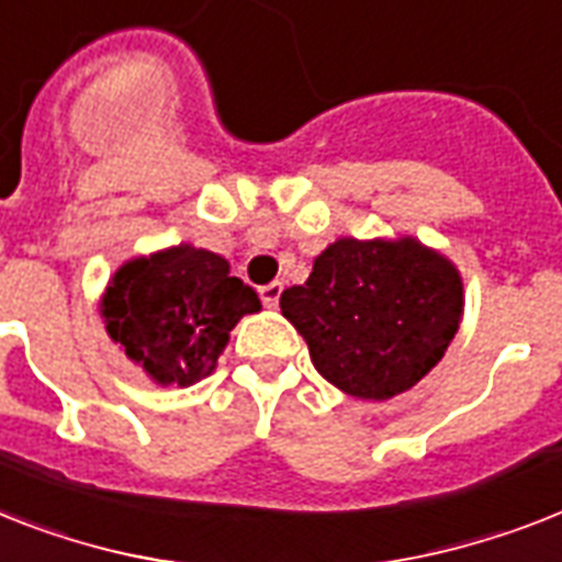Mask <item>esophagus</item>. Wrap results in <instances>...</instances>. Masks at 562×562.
Returning a JSON list of instances; mask_svg holds the SVG:
<instances>
[{
  "mask_svg": "<svg viewBox=\"0 0 562 562\" xmlns=\"http://www.w3.org/2000/svg\"><path fill=\"white\" fill-rule=\"evenodd\" d=\"M280 294H282V282H268V285H262V289H259V300H262V305H266V308H277V303H280Z\"/></svg>",
  "mask_w": 562,
  "mask_h": 562,
  "instance_id": "esophagus-1",
  "label": "esophagus"
}]
</instances>
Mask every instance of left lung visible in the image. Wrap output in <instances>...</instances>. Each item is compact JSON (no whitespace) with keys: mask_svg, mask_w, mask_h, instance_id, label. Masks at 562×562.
<instances>
[{"mask_svg":"<svg viewBox=\"0 0 562 562\" xmlns=\"http://www.w3.org/2000/svg\"><path fill=\"white\" fill-rule=\"evenodd\" d=\"M462 305L459 271L415 239H337L280 296L314 369L369 401L407 392L445 358Z\"/></svg>","mask_w":562,"mask_h":562,"instance_id":"1","label":"left lung"}]
</instances>
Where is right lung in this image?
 <instances>
[{
  "label": "right lung",
  "instance_id": "1",
  "mask_svg": "<svg viewBox=\"0 0 562 562\" xmlns=\"http://www.w3.org/2000/svg\"><path fill=\"white\" fill-rule=\"evenodd\" d=\"M259 308L227 259L190 245L126 262L100 303L109 337L164 386L207 378L231 328Z\"/></svg>",
  "mask_w": 562,
  "mask_h": 562
}]
</instances>
